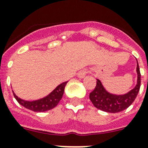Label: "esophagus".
Returning <instances> with one entry per match:
<instances>
[{
  "label": "esophagus",
  "mask_w": 148,
  "mask_h": 148,
  "mask_svg": "<svg viewBox=\"0 0 148 148\" xmlns=\"http://www.w3.org/2000/svg\"><path fill=\"white\" fill-rule=\"evenodd\" d=\"M88 73V69H83V70H82V71L78 73V77L80 78V79H83L84 77H85V75H87Z\"/></svg>",
  "instance_id": "obj_1"
}]
</instances>
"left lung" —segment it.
Masks as SVG:
<instances>
[{"label": "left lung", "mask_w": 148, "mask_h": 148, "mask_svg": "<svg viewBox=\"0 0 148 148\" xmlns=\"http://www.w3.org/2000/svg\"><path fill=\"white\" fill-rule=\"evenodd\" d=\"M137 85L132 90L123 95H116L107 92L101 84V81L97 79L95 88L89 95V98L96 108L107 113H119L124 110L134 102L141 86V73L137 61Z\"/></svg>", "instance_id": "obj_1"}]
</instances>
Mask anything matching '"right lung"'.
<instances>
[{"label":"right lung","instance_id":"obj_1","mask_svg":"<svg viewBox=\"0 0 148 148\" xmlns=\"http://www.w3.org/2000/svg\"><path fill=\"white\" fill-rule=\"evenodd\" d=\"M66 83L67 82H63L62 84L58 85L50 95H47V97L38 100V101H24L23 99H20L17 97L13 91V93L16 100L18 101V103L25 108H27L30 110L35 111V112H45V111L53 109V107H55L58 104L63 97L64 88H65Z\"/></svg>","mask_w":148,"mask_h":148}]
</instances>
